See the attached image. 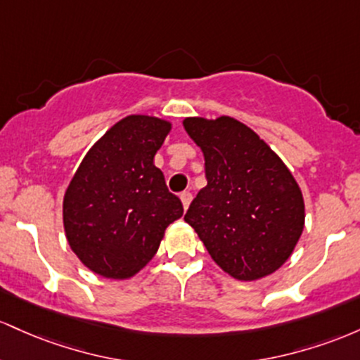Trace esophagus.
Wrapping results in <instances>:
<instances>
[{"label":"esophagus","mask_w":360,"mask_h":360,"mask_svg":"<svg viewBox=\"0 0 360 360\" xmlns=\"http://www.w3.org/2000/svg\"><path fill=\"white\" fill-rule=\"evenodd\" d=\"M180 199H181V204H184V209H188V205H191V202H192V193L191 192H181Z\"/></svg>","instance_id":"obj_1"}]
</instances>
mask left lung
<instances>
[{"label": "left lung", "instance_id": "left-lung-1", "mask_svg": "<svg viewBox=\"0 0 360 360\" xmlns=\"http://www.w3.org/2000/svg\"><path fill=\"white\" fill-rule=\"evenodd\" d=\"M184 127L204 153L207 179L184 219L226 274L238 281L270 276L304 228L300 185L269 144L233 117H187Z\"/></svg>", "mask_w": 360, "mask_h": 360}]
</instances>
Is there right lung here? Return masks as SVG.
Instances as JSON below:
<instances>
[{"mask_svg":"<svg viewBox=\"0 0 360 360\" xmlns=\"http://www.w3.org/2000/svg\"><path fill=\"white\" fill-rule=\"evenodd\" d=\"M169 131L172 124L158 117H124L76 169L64 193V231L91 272L120 281L136 276L158 252L165 229L184 214L155 167Z\"/></svg>","mask_w":360,"mask_h":360,"instance_id":"add662e5","label":"right lung"}]
</instances>
